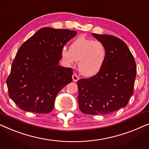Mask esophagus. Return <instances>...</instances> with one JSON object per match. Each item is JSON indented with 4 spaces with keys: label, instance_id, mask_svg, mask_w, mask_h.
<instances>
[{
    "label": "esophagus",
    "instance_id": "obj_1",
    "mask_svg": "<svg viewBox=\"0 0 149 149\" xmlns=\"http://www.w3.org/2000/svg\"><path fill=\"white\" fill-rule=\"evenodd\" d=\"M72 78L73 81H74V82H76V81H77L79 79V77L77 76L76 74H73L72 76Z\"/></svg>",
    "mask_w": 149,
    "mask_h": 149
}]
</instances>
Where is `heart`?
<instances>
[{
	"label": "heart",
	"mask_w": 149,
	"mask_h": 149,
	"mask_svg": "<svg viewBox=\"0 0 149 149\" xmlns=\"http://www.w3.org/2000/svg\"><path fill=\"white\" fill-rule=\"evenodd\" d=\"M107 56L105 45L98 40L80 36L71 43L70 49L61 50V57L67 66H72L78 61L81 74L91 77L97 74L104 64Z\"/></svg>",
	"instance_id": "1"
}]
</instances>
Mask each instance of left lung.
Returning a JSON list of instances; mask_svg holds the SVG:
<instances>
[{"label": "left lung", "mask_w": 149, "mask_h": 149, "mask_svg": "<svg viewBox=\"0 0 149 149\" xmlns=\"http://www.w3.org/2000/svg\"><path fill=\"white\" fill-rule=\"evenodd\" d=\"M92 35L105 45L107 56L101 70L77 81L79 107L88 115H105L127 104L136 76L134 56L125 42L107 34Z\"/></svg>", "instance_id": "obj_1"}]
</instances>
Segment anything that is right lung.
I'll return each mask as SVG.
<instances>
[{
  "label": "right lung",
  "instance_id": "right-lung-1",
  "mask_svg": "<svg viewBox=\"0 0 149 149\" xmlns=\"http://www.w3.org/2000/svg\"><path fill=\"white\" fill-rule=\"evenodd\" d=\"M76 34L45 27L22 45L7 79L10 98L19 109L37 113L52 111L58 93L72 81V69L58 64L61 50Z\"/></svg>",
  "mask_w": 149,
  "mask_h": 149
}]
</instances>
